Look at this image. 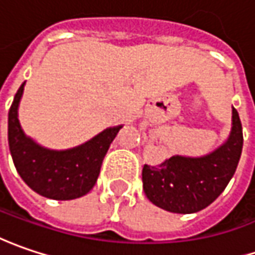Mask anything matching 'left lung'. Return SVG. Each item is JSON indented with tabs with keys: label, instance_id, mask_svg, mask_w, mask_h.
Instances as JSON below:
<instances>
[{
	"label": "left lung",
	"instance_id": "left-lung-1",
	"mask_svg": "<svg viewBox=\"0 0 255 255\" xmlns=\"http://www.w3.org/2000/svg\"><path fill=\"white\" fill-rule=\"evenodd\" d=\"M243 128L233 107L231 131L214 151L201 157L172 155L158 167L144 165L142 188L149 201L165 211L193 214L216 201L237 170Z\"/></svg>",
	"mask_w": 255,
	"mask_h": 255
}]
</instances>
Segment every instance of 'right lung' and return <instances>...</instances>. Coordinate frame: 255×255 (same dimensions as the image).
I'll list each match as a JSON object with an SVG mask.
<instances>
[{"label":"right lung","mask_w":255,"mask_h":255,"mask_svg":"<svg viewBox=\"0 0 255 255\" xmlns=\"http://www.w3.org/2000/svg\"><path fill=\"white\" fill-rule=\"evenodd\" d=\"M21 84L8 113V144L19 177L31 190L51 200H74L91 191L113 139L123 126L108 127L81 145L51 149L28 137L18 120Z\"/></svg>","instance_id":"1"}]
</instances>
